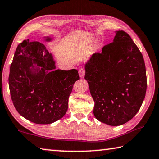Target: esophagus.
Listing matches in <instances>:
<instances>
[{
  "label": "esophagus",
  "instance_id": "1",
  "mask_svg": "<svg viewBox=\"0 0 159 159\" xmlns=\"http://www.w3.org/2000/svg\"><path fill=\"white\" fill-rule=\"evenodd\" d=\"M79 76H80V78H83V76H84V75H85V70H84V69L80 68V69H79Z\"/></svg>",
  "mask_w": 159,
  "mask_h": 159
}]
</instances>
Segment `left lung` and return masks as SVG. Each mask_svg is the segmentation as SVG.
I'll return each instance as SVG.
<instances>
[{"label": "left lung", "mask_w": 159, "mask_h": 159, "mask_svg": "<svg viewBox=\"0 0 159 159\" xmlns=\"http://www.w3.org/2000/svg\"><path fill=\"white\" fill-rule=\"evenodd\" d=\"M115 34L111 43L85 64V79L95 102L94 116L111 126L124 124L135 116L147 90L142 53L127 33Z\"/></svg>", "instance_id": "1"}]
</instances>
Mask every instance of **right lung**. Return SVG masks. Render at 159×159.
I'll return each mask as SVG.
<instances>
[{"mask_svg":"<svg viewBox=\"0 0 159 159\" xmlns=\"http://www.w3.org/2000/svg\"><path fill=\"white\" fill-rule=\"evenodd\" d=\"M45 41L52 39L44 36ZM76 69H56L52 53L38 41L25 40L15 50L9 74L12 101L21 116L36 124H50L62 118L74 83Z\"/></svg>","mask_w":159,"mask_h":159,"instance_id":"add662e5","label":"right lung"}]
</instances>
